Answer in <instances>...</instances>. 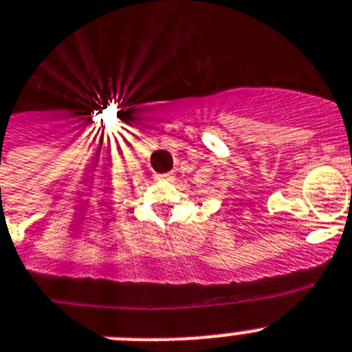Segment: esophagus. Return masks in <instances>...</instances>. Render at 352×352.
Returning a JSON list of instances; mask_svg holds the SVG:
<instances>
[{"mask_svg":"<svg viewBox=\"0 0 352 352\" xmlns=\"http://www.w3.org/2000/svg\"><path fill=\"white\" fill-rule=\"evenodd\" d=\"M157 179L158 182H169L173 179V174H157Z\"/></svg>","mask_w":352,"mask_h":352,"instance_id":"1","label":"esophagus"}]
</instances>
